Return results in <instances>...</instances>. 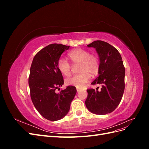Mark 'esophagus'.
Returning a JSON list of instances; mask_svg holds the SVG:
<instances>
[{
    "label": "esophagus",
    "mask_w": 149,
    "mask_h": 149,
    "mask_svg": "<svg viewBox=\"0 0 149 149\" xmlns=\"http://www.w3.org/2000/svg\"><path fill=\"white\" fill-rule=\"evenodd\" d=\"M76 90H77V91L78 92V91H80V90H81V89H80L79 88H76Z\"/></svg>",
    "instance_id": "34e87169"
}]
</instances>
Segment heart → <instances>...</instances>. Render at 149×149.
Listing matches in <instances>:
<instances>
[{"instance_id":"1","label":"heart","mask_w":149,"mask_h":149,"mask_svg":"<svg viewBox=\"0 0 149 149\" xmlns=\"http://www.w3.org/2000/svg\"><path fill=\"white\" fill-rule=\"evenodd\" d=\"M68 57L74 66L78 65V71L79 73L68 78L66 79L68 85L81 88L91 79V74L93 76L98 74L100 63L95 54H89L86 49L78 48L69 52ZM57 68L65 76H69L71 73L72 65L63 58H60L58 60Z\"/></svg>"}]
</instances>
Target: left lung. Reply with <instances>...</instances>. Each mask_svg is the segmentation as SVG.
Segmentation results:
<instances>
[{"label":"left lung","mask_w":149,"mask_h":149,"mask_svg":"<svg viewBox=\"0 0 149 149\" xmlns=\"http://www.w3.org/2000/svg\"><path fill=\"white\" fill-rule=\"evenodd\" d=\"M88 47L95 48L100 59L99 76L91 84H101L102 87L100 91L97 88L87 89L86 106L93 113L104 115L113 111L122 100L125 88V68L119 52L109 43L96 40Z\"/></svg>","instance_id":"left-lung-1"}]
</instances>
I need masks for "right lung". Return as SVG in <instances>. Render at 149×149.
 Wrapping results in <instances>:
<instances>
[{
    "label": "right lung",
    "mask_w": 149,
    "mask_h": 149,
    "mask_svg": "<svg viewBox=\"0 0 149 149\" xmlns=\"http://www.w3.org/2000/svg\"><path fill=\"white\" fill-rule=\"evenodd\" d=\"M69 48L61 44L49 45L36 54L31 65L29 84L31 101L39 113L49 120L65 116L76 93L73 86H68L59 93L55 91L64 84L57 62Z\"/></svg>",
    "instance_id": "1"
}]
</instances>
